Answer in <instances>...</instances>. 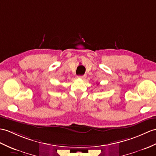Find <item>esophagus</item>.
Listing matches in <instances>:
<instances>
[{
    "label": "esophagus",
    "instance_id": "esophagus-1",
    "mask_svg": "<svg viewBox=\"0 0 156 156\" xmlns=\"http://www.w3.org/2000/svg\"><path fill=\"white\" fill-rule=\"evenodd\" d=\"M86 78V75H82V76H79V78L82 79V80H84Z\"/></svg>",
    "mask_w": 156,
    "mask_h": 156
}]
</instances>
